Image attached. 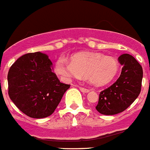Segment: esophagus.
<instances>
[{
  "instance_id": "34e87169",
  "label": "esophagus",
  "mask_w": 150,
  "mask_h": 150,
  "mask_svg": "<svg viewBox=\"0 0 150 150\" xmlns=\"http://www.w3.org/2000/svg\"><path fill=\"white\" fill-rule=\"evenodd\" d=\"M80 90H81V91H82L83 93H87V92H89V89H87V88H84V87H80Z\"/></svg>"
}]
</instances>
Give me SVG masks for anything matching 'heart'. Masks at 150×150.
<instances>
[{"label": "heart", "mask_w": 150, "mask_h": 150, "mask_svg": "<svg viewBox=\"0 0 150 150\" xmlns=\"http://www.w3.org/2000/svg\"><path fill=\"white\" fill-rule=\"evenodd\" d=\"M118 61L114 57L91 52L75 55L72 61L61 56L56 63V73L63 81L86 76L96 86H104L111 82L118 74Z\"/></svg>", "instance_id": "b5f03b06"}]
</instances>
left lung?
Returning <instances> with one entry per match:
<instances>
[{"mask_svg":"<svg viewBox=\"0 0 150 150\" xmlns=\"http://www.w3.org/2000/svg\"><path fill=\"white\" fill-rule=\"evenodd\" d=\"M122 69L118 79L99 94L96 109L105 115H113L127 109L139 95L143 72L139 62L129 54L121 55Z\"/></svg>","mask_w":150,"mask_h":150,"instance_id":"obj_1","label":"left lung"}]
</instances>
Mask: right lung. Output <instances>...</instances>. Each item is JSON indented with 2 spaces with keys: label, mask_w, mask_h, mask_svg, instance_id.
<instances>
[{
  "label": "right lung",
  "mask_w": 150,
  "mask_h": 150,
  "mask_svg": "<svg viewBox=\"0 0 150 150\" xmlns=\"http://www.w3.org/2000/svg\"><path fill=\"white\" fill-rule=\"evenodd\" d=\"M8 82L11 100L33 118L51 115L70 87L59 81L49 56L40 52L18 59L8 71Z\"/></svg>",
  "instance_id": "obj_1"
}]
</instances>
